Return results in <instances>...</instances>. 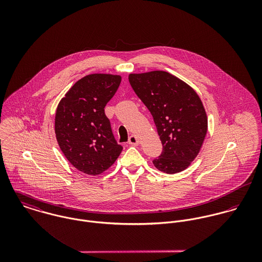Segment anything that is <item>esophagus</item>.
<instances>
[{
  "label": "esophagus",
  "instance_id": "obj_1",
  "mask_svg": "<svg viewBox=\"0 0 262 262\" xmlns=\"http://www.w3.org/2000/svg\"><path fill=\"white\" fill-rule=\"evenodd\" d=\"M129 144L131 145H138L139 144V140L135 135H131L129 137Z\"/></svg>",
  "mask_w": 262,
  "mask_h": 262
}]
</instances>
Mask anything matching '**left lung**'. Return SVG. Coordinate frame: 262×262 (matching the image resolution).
<instances>
[{
    "label": "left lung",
    "mask_w": 262,
    "mask_h": 262,
    "mask_svg": "<svg viewBox=\"0 0 262 262\" xmlns=\"http://www.w3.org/2000/svg\"><path fill=\"white\" fill-rule=\"evenodd\" d=\"M129 82L149 110L163 149L154 166L173 174L187 168L198 156L208 132V117L196 92L163 71L130 74Z\"/></svg>",
    "instance_id": "obj_1"
}]
</instances>
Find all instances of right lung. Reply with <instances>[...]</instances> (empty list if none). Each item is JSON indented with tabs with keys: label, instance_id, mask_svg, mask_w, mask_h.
Returning a JSON list of instances; mask_svg holds the SVG:
<instances>
[{
	"label": "right lung",
	"instance_id": "1",
	"mask_svg": "<svg viewBox=\"0 0 262 262\" xmlns=\"http://www.w3.org/2000/svg\"><path fill=\"white\" fill-rule=\"evenodd\" d=\"M122 76L93 74L78 79L58 103L54 131L59 148L73 166L85 174L109 169L123 147L113 136L105 115Z\"/></svg>",
	"mask_w": 262,
	"mask_h": 262
}]
</instances>
